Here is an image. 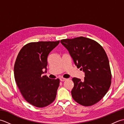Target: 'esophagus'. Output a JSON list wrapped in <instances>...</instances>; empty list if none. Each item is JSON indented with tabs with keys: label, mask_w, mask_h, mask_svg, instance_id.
Instances as JSON below:
<instances>
[{
	"label": "esophagus",
	"mask_w": 124,
	"mask_h": 124,
	"mask_svg": "<svg viewBox=\"0 0 124 124\" xmlns=\"http://www.w3.org/2000/svg\"><path fill=\"white\" fill-rule=\"evenodd\" d=\"M60 80L61 81H64L66 80L67 79L64 78H63V77H61V78H60Z\"/></svg>",
	"instance_id": "esophagus-1"
}]
</instances>
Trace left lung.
<instances>
[{"instance_id":"left-lung-1","label":"left lung","mask_w":124,"mask_h":124,"mask_svg":"<svg viewBox=\"0 0 124 124\" xmlns=\"http://www.w3.org/2000/svg\"><path fill=\"white\" fill-rule=\"evenodd\" d=\"M61 43L69 51L75 64L85 73L83 81L72 78V98L84 106L96 103L106 94L111 83L106 52L96 41L84 37L62 39Z\"/></svg>"}]
</instances>
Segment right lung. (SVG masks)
I'll return each mask as SVG.
<instances>
[{"mask_svg":"<svg viewBox=\"0 0 124 124\" xmlns=\"http://www.w3.org/2000/svg\"><path fill=\"white\" fill-rule=\"evenodd\" d=\"M60 41H39L23 46L15 63L14 78L24 99L38 108L48 106L56 96L60 79L43 76L47 71V58Z\"/></svg>","mask_w":124,"mask_h":124,"instance_id":"1","label":"right lung"}]
</instances>
